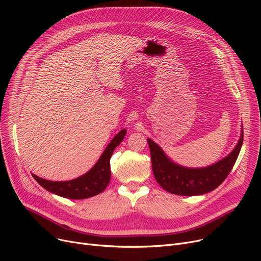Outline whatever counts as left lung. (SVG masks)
Segmentation results:
<instances>
[{"label": "left lung", "mask_w": 261, "mask_h": 261, "mask_svg": "<svg viewBox=\"0 0 261 261\" xmlns=\"http://www.w3.org/2000/svg\"><path fill=\"white\" fill-rule=\"evenodd\" d=\"M149 145L152 172L156 182L172 194L202 195L217 189L230 173L243 143V126L234 148L218 162L203 167H187L174 162L151 139Z\"/></svg>", "instance_id": "1"}]
</instances>
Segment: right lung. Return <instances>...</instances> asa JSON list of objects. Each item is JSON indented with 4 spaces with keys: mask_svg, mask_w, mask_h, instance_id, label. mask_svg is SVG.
<instances>
[{
    "mask_svg": "<svg viewBox=\"0 0 261 261\" xmlns=\"http://www.w3.org/2000/svg\"><path fill=\"white\" fill-rule=\"evenodd\" d=\"M127 130L121 129L107 146L96 164L84 175L68 181H52L32 174L37 182L47 191L70 199H85L100 194L111 180L110 159L113 151L122 142Z\"/></svg>",
    "mask_w": 261,
    "mask_h": 261,
    "instance_id": "1",
    "label": "right lung"
}]
</instances>
